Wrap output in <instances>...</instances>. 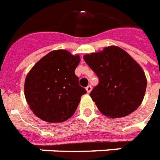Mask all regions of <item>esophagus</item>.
<instances>
[{"label": "esophagus", "instance_id": "34e87169", "mask_svg": "<svg viewBox=\"0 0 160 160\" xmlns=\"http://www.w3.org/2000/svg\"><path fill=\"white\" fill-rule=\"evenodd\" d=\"M91 90H92V87H91L90 85L87 86V87H86V91H87V93H88V94L91 92Z\"/></svg>", "mask_w": 160, "mask_h": 160}]
</instances>
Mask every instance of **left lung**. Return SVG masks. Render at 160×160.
<instances>
[{"label": "left lung", "instance_id": "8db88e82", "mask_svg": "<svg viewBox=\"0 0 160 160\" xmlns=\"http://www.w3.org/2000/svg\"><path fill=\"white\" fill-rule=\"evenodd\" d=\"M83 59L99 78L89 94L102 114L110 118L128 115L139 108L145 96L147 78L143 69L118 46L105 47Z\"/></svg>", "mask_w": 160, "mask_h": 160}]
</instances>
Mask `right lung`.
<instances>
[{
    "mask_svg": "<svg viewBox=\"0 0 160 160\" xmlns=\"http://www.w3.org/2000/svg\"><path fill=\"white\" fill-rule=\"evenodd\" d=\"M79 63V55H72L66 50H55L30 70L25 80L24 93L37 117L58 123L74 114L81 96L86 93L75 75Z\"/></svg>",
    "mask_w": 160,
    "mask_h": 160,
    "instance_id": "1",
    "label": "right lung"
}]
</instances>
